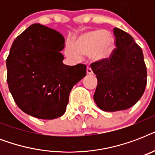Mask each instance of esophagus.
I'll list each match as a JSON object with an SVG mask.
<instances>
[{"mask_svg":"<svg viewBox=\"0 0 155 155\" xmlns=\"http://www.w3.org/2000/svg\"><path fill=\"white\" fill-rule=\"evenodd\" d=\"M87 75H92V74H93V71H92V68H89V67H87Z\"/></svg>","mask_w":155,"mask_h":155,"instance_id":"obj_1","label":"esophagus"}]
</instances>
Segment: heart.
<instances>
[{
    "label": "heart",
    "mask_w": 155,
    "mask_h": 155,
    "mask_svg": "<svg viewBox=\"0 0 155 155\" xmlns=\"http://www.w3.org/2000/svg\"><path fill=\"white\" fill-rule=\"evenodd\" d=\"M114 41L104 30H95L80 35L75 40L74 46L67 42L65 46L66 56L70 59L79 61L81 56L92 55L94 60L108 59L113 54Z\"/></svg>",
    "instance_id": "obj_1"
}]
</instances>
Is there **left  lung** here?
<instances>
[{"label":"left lung","mask_w":155,"mask_h":155,"mask_svg":"<svg viewBox=\"0 0 155 155\" xmlns=\"http://www.w3.org/2000/svg\"><path fill=\"white\" fill-rule=\"evenodd\" d=\"M116 48L108 59L91 63L97 86L94 101L106 112L125 110L142 97L147 71L141 47L128 33L114 28Z\"/></svg>","instance_id":"8db88e82"}]
</instances>
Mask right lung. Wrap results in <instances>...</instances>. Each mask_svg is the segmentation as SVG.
Segmentation results:
<instances>
[{"label":"right lung","mask_w":155,"mask_h":155,"mask_svg":"<svg viewBox=\"0 0 155 155\" xmlns=\"http://www.w3.org/2000/svg\"><path fill=\"white\" fill-rule=\"evenodd\" d=\"M65 39L57 30L34 24L17 37L6 59L8 89L29 115L51 120L64 114L73 86L86 65L63 64Z\"/></svg>","instance_id":"obj_1"}]
</instances>
